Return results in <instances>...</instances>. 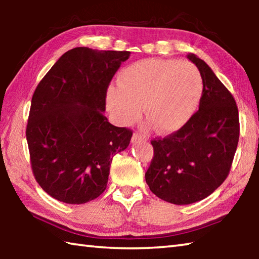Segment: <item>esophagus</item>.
Returning a JSON list of instances; mask_svg holds the SVG:
<instances>
[{"label":"esophagus","instance_id":"esophagus-1","mask_svg":"<svg viewBox=\"0 0 259 259\" xmlns=\"http://www.w3.org/2000/svg\"><path fill=\"white\" fill-rule=\"evenodd\" d=\"M144 140H147V137L144 134L138 133V131H136V133H134L133 138H131V142H133V143L144 142Z\"/></svg>","mask_w":259,"mask_h":259}]
</instances>
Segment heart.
Here are the masks:
<instances>
[{"label":"heart","instance_id":"obj_1","mask_svg":"<svg viewBox=\"0 0 259 259\" xmlns=\"http://www.w3.org/2000/svg\"><path fill=\"white\" fill-rule=\"evenodd\" d=\"M120 87L107 93V105L123 124L138 119L145 107L146 117L156 131L174 133L194 113L202 93V78L188 61L144 59L120 74Z\"/></svg>","mask_w":259,"mask_h":259}]
</instances>
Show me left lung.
<instances>
[{
    "instance_id": "1",
    "label": "left lung",
    "mask_w": 259,
    "mask_h": 259,
    "mask_svg": "<svg viewBox=\"0 0 259 259\" xmlns=\"http://www.w3.org/2000/svg\"><path fill=\"white\" fill-rule=\"evenodd\" d=\"M190 59L202 77L199 109L181 129L151 140L154 155L145 174L150 190L166 202L203 200L229 176L240 136L235 99L207 64Z\"/></svg>"
}]
</instances>
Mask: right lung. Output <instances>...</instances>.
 Segmentation results:
<instances>
[{
    "label": "right lung",
    "mask_w": 259,
    "mask_h": 259,
    "mask_svg": "<svg viewBox=\"0 0 259 259\" xmlns=\"http://www.w3.org/2000/svg\"><path fill=\"white\" fill-rule=\"evenodd\" d=\"M129 56L74 48L34 91L26 126L30 166L42 190L60 202L98 198L113 156L129 145L133 130L111 124L103 113L109 83Z\"/></svg>",
    "instance_id": "1"
}]
</instances>
